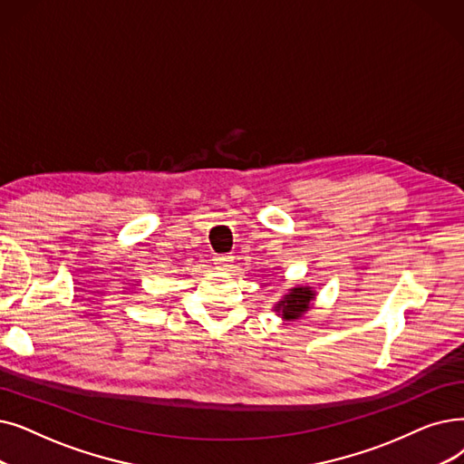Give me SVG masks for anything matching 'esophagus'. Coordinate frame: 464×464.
<instances>
[{
	"mask_svg": "<svg viewBox=\"0 0 464 464\" xmlns=\"http://www.w3.org/2000/svg\"><path fill=\"white\" fill-rule=\"evenodd\" d=\"M231 264H233V256H229V254H218V256H214V266L219 271H229Z\"/></svg>",
	"mask_w": 464,
	"mask_h": 464,
	"instance_id": "34e87169",
	"label": "esophagus"
}]
</instances>
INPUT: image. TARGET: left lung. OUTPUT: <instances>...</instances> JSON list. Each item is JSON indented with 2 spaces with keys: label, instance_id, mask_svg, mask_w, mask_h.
<instances>
[{
  "label": "left lung",
  "instance_id": "1",
  "mask_svg": "<svg viewBox=\"0 0 464 464\" xmlns=\"http://www.w3.org/2000/svg\"><path fill=\"white\" fill-rule=\"evenodd\" d=\"M313 292L309 288H294L285 299L278 301L276 311L286 320H295L309 309V301L313 299Z\"/></svg>",
  "mask_w": 464,
  "mask_h": 464
}]
</instances>
